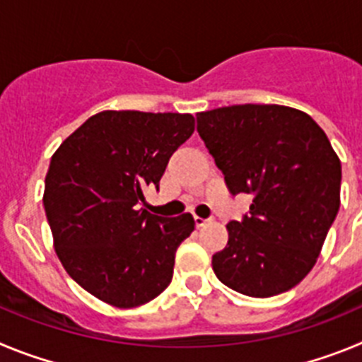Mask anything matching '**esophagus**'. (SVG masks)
Instances as JSON below:
<instances>
[{"instance_id": "esophagus-1", "label": "esophagus", "mask_w": 362, "mask_h": 362, "mask_svg": "<svg viewBox=\"0 0 362 362\" xmlns=\"http://www.w3.org/2000/svg\"><path fill=\"white\" fill-rule=\"evenodd\" d=\"M194 221H196L197 228H201V226H204V225H206V223H209V219H204V217H199V216L194 217Z\"/></svg>"}]
</instances>
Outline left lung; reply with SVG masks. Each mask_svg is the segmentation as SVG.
Returning <instances> with one entry per match:
<instances>
[{"mask_svg":"<svg viewBox=\"0 0 362 362\" xmlns=\"http://www.w3.org/2000/svg\"><path fill=\"white\" fill-rule=\"evenodd\" d=\"M197 132L233 196L250 212L230 221L212 257L217 279L250 297L288 292L313 268L341 204V161L308 114L232 105L197 114Z\"/></svg>","mask_w":362,"mask_h":362,"instance_id":"8db88e82","label":"left lung"}]
</instances>
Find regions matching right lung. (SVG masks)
<instances>
[{"label": "right lung", "mask_w": 362, "mask_h": 362, "mask_svg": "<svg viewBox=\"0 0 362 362\" xmlns=\"http://www.w3.org/2000/svg\"><path fill=\"white\" fill-rule=\"evenodd\" d=\"M190 114L105 110L50 159L43 206L66 274L98 299L134 308L170 284L177 246L196 223L137 209L172 153L194 134Z\"/></svg>", "instance_id": "add662e5"}]
</instances>
